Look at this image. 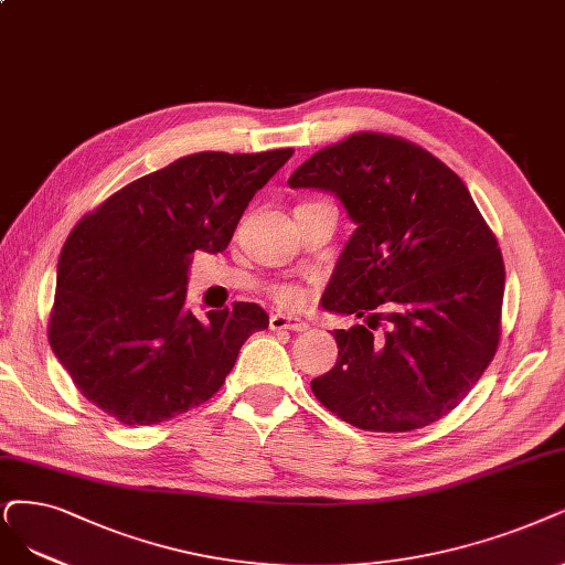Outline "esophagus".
<instances>
[{"instance_id":"1","label":"esophagus","mask_w":565,"mask_h":565,"mask_svg":"<svg viewBox=\"0 0 565 565\" xmlns=\"http://www.w3.org/2000/svg\"><path fill=\"white\" fill-rule=\"evenodd\" d=\"M269 328L271 330H296V332H302L307 330L309 326L296 317H286V315H271L269 317Z\"/></svg>"}]
</instances>
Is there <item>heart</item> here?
I'll use <instances>...</instances> for the list:
<instances>
[{
    "mask_svg": "<svg viewBox=\"0 0 565 565\" xmlns=\"http://www.w3.org/2000/svg\"><path fill=\"white\" fill-rule=\"evenodd\" d=\"M271 296L284 307H302L307 302V290L298 284H281L271 290Z\"/></svg>",
    "mask_w": 565,
    "mask_h": 565,
    "instance_id": "obj_1",
    "label": "heart"
}]
</instances>
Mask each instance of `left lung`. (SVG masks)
<instances>
[{
    "mask_svg": "<svg viewBox=\"0 0 565 565\" xmlns=\"http://www.w3.org/2000/svg\"><path fill=\"white\" fill-rule=\"evenodd\" d=\"M335 193L356 223L323 307L367 326L335 330L338 363L311 380L323 407L374 433L443 419L500 342L505 265L461 177L403 137L356 132L288 179ZM390 321L382 339L372 322Z\"/></svg>",
    "mask_w": 565,
    "mask_h": 565,
    "instance_id": "obj_1",
    "label": "left lung"
}]
</instances>
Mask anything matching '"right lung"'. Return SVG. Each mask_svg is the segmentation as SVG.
Instances as JSON below:
<instances>
[{"instance_id": "obj_1", "label": "right lung", "mask_w": 565, "mask_h": 565, "mask_svg": "<svg viewBox=\"0 0 565 565\" xmlns=\"http://www.w3.org/2000/svg\"><path fill=\"white\" fill-rule=\"evenodd\" d=\"M290 156H183L74 225L57 260L49 342L93 405L120 424L153 426L223 386L269 317L235 302L198 319L185 307L188 265L195 250H225L248 202Z\"/></svg>"}]
</instances>
